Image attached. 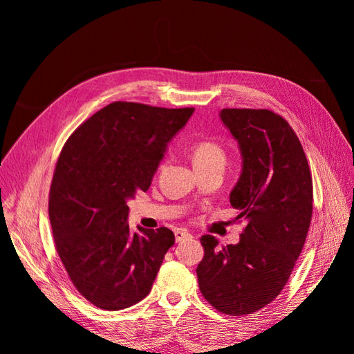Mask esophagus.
Segmentation results:
<instances>
[{"label": "esophagus", "mask_w": 354, "mask_h": 354, "mask_svg": "<svg viewBox=\"0 0 354 354\" xmlns=\"http://www.w3.org/2000/svg\"><path fill=\"white\" fill-rule=\"evenodd\" d=\"M174 236H176L177 242H181V241H185V239H190L192 234L187 230H185V229H177L174 232Z\"/></svg>", "instance_id": "obj_1"}]
</instances>
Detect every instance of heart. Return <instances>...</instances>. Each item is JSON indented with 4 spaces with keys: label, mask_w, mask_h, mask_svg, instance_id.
<instances>
[{
    "label": "heart",
    "mask_w": 354,
    "mask_h": 354,
    "mask_svg": "<svg viewBox=\"0 0 354 354\" xmlns=\"http://www.w3.org/2000/svg\"><path fill=\"white\" fill-rule=\"evenodd\" d=\"M192 159H194L195 168L224 167L226 152L217 142L202 140L192 147Z\"/></svg>",
    "instance_id": "b5f03b06"
}]
</instances>
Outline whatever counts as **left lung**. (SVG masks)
Segmentation results:
<instances>
[{"instance_id": "8db88e82", "label": "left lung", "mask_w": 354, "mask_h": 354, "mask_svg": "<svg viewBox=\"0 0 354 354\" xmlns=\"http://www.w3.org/2000/svg\"><path fill=\"white\" fill-rule=\"evenodd\" d=\"M236 138L242 173L230 205L246 224L236 245L203 234L196 274L203 298L230 316L251 315L281 294L301 254L313 211V181L303 146L281 115L223 109Z\"/></svg>"}]
</instances>
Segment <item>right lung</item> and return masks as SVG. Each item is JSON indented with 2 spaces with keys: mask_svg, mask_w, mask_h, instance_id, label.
<instances>
[{
  "mask_svg": "<svg viewBox=\"0 0 354 354\" xmlns=\"http://www.w3.org/2000/svg\"><path fill=\"white\" fill-rule=\"evenodd\" d=\"M194 111L113 102L63 146L50 187L53 238L72 283L95 307L122 310L151 292L174 233H131L127 201L151 186L168 142Z\"/></svg>",
  "mask_w": 354,
  "mask_h": 354,
  "instance_id": "1",
  "label": "right lung"
}]
</instances>
